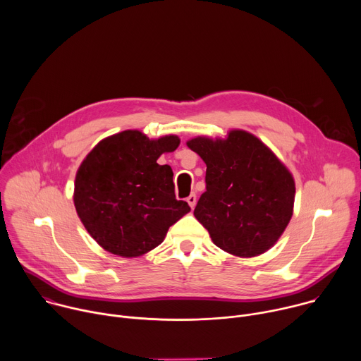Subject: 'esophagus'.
<instances>
[{
	"label": "esophagus",
	"instance_id": "1",
	"mask_svg": "<svg viewBox=\"0 0 361 361\" xmlns=\"http://www.w3.org/2000/svg\"><path fill=\"white\" fill-rule=\"evenodd\" d=\"M187 202H188V205H190L191 209H194L195 207V202H197V195L195 194H190L187 197Z\"/></svg>",
	"mask_w": 361,
	"mask_h": 361
}]
</instances>
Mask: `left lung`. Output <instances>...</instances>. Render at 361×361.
I'll list each match as a JSON object with an SVG mask.
<instances>
[{
	"label": "left lung",
	"instance_id": "8db88e82",
	"mask_svg": "<svg viewBox=\"0 0 361 361\" xmlns=\"http://www.w3.org/2000/svg\"><path fill=\"white\" fill-rule=\"evenodd\" d=\"M187 145L207 166L194 216L213 243L243 259L270 250L293 216L295 183L288 169L244 130L226 138L194 137Z\"/></svg>",
	"mask_w": 361,
	"mask_h": 361
}]
</instances>
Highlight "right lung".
Here are the masks:
<instances>
[{"label": "right lung", "instance_id": "obj_1", "mask_svg": "<svg viewBox=\"0 0 361 361\" xmlns=\"http://www.w3.org/2000/svg\"><path fill=\"white\" fill-rule=\"evenodd\" d=\"M180 145L177 135L149 140L126 130L101 140L82 160L74 205L90 235L111 254L140 257L160 245L190 212L174 194L173 170L159 157Z\"/></svg>", "mask_w": 361, "mask_h": 361}]
</instances>
